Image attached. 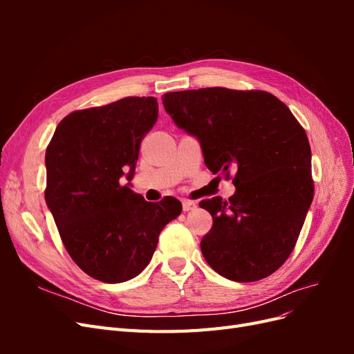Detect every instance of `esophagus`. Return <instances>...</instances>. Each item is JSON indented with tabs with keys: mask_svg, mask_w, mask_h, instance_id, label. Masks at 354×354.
I'll return each mask as SVG.
<instances>
[{
	"mask_svg": "<svg viewBox=\"0 0 354 354\" xmlns=\"http://www.w3.org/2000/svg\"><path fill=\"white\" fill-rule=\"evenodd\" d=\"M196 208H198V203L195 201H187V199L183 201V211L189 212V211H194Z\"/></svg>",
	"mask_w": 354,
	"mask_h": 354,
	"instance_id": "34e87169",
	"label": "esophagus"
}]
</instances>
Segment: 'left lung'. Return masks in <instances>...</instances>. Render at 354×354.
I'll list each match as a JSON object with an SVG mask.
<instances>
[{"instance_id":"left-lung-1","label":"left lung","mask_w":354,"mask_h":354,"mask_svg":"<svg viewBox=\"0 0 354 354\" xmlns=\"http://www.w3.org/2000/svg\"><path fill=\"white\" fill-rule=\"evenodd\" d=\"M174 124L198 138L212 174L234 169L229 201L199 203L212 217L207 263L226 279L260 281L292 252L313 201L312 151L288 106L267 91L223 87L165 93Z\"/></svg>"}]
</instances>
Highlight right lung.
<instances>
[{
    "label": "right lung",
    "mask_w": 354,
    "mask_h": 354,
    "mask_svg": "<svg viewBox=\"0 0 354 354\" xmlns=\"http://www.w3.org/2000/svg\"><path fill=\"white\" fill-rule=\"evenodd\" d=\"M158 120L155 97H125L69 113L46 152V202L72 260L88 276L121 283L140 274L181 202H147L121 183L134 176L142 138Z\"/></svg>",
    "instance_id": "obj_1"
}]
</instances>
